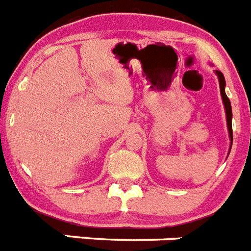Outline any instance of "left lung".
I'll use <instances>...</instances> for the list:
<instances>
[{
  "label": "left lung",
  "instance_id": "left-lung-1",
  "mask_svg": "<svg viewBox=\"0 0 251 251\" xmlns=\"http://www.w3.org/2000/svg\"><path fill=\"white\" fill-rule=\"evenodd\" d=\"M215 74L219 77V84H220V93L221 98H223L224 108H225L226 113V122H227V130H229V138H230V151H231L232 146V127H231V121H232V110H231V103H230L229 98L225 93V77H224L223 73L219 72V70H215Z\"/></svg>",
  "mask_w": 251,
  "mask_h": 251
}]
</instances>
